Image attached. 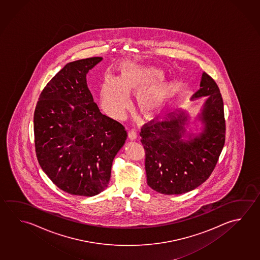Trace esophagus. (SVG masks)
I'll return each instance as SVG.
<instances>
[{"label":"esophagus","mask_w":260,"mask_h":260,"mask_svg":"<svg viewBox=\"0 0 260 260\" xmlns=\"http://www.w3.org/2000/svg\"><path fill=\"white\" fill-rule=\"evenodd\" d=\"M128 138H129V140H132V141H134V140H136L137 139V132L136 129H134V128H132V129H129L128 131Z\"/></svg>","instance_id":"1"}]
</instances>
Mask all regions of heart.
<instances>
[{
  "mask_svg": "<svg viewBox=\"0 0 260 260\" xmlns=\"http://www.w3.org/2000/svg\"><path fill=\"white\" fill-rule=\"evenodd\" d=\"M164 77V71L156 67L124 63L119 68L117 78L107 74L103 78L101 87L103 109L111 116H119L128 106V94L136 92L140 113L145 118L154 116L161 109L173 86L170 80L158 81Z\"/></svg>",
  "mask_w": 260,
  "mask_h": 260,
  "instance_id": "heart-1",
  "label": "heart"
}]
</instances>
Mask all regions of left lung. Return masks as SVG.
<instances>
[{
    "instance_id": "left-lung-1",
    "label": "left lung",
    "mask_w": 260,
    "mask_h": 260,
    "mask_svg": "<svg viewBox=\"0 0 260 260\" xmlns=\"http://www.w3.org/2000/svg\"><path fill=\"white\" fill-rule=\"evenodd\" d=\"M203 96L206 98L196 118L202 124L199 133L187 132L190 116L182 110L141 128L147 183L154 191L182 194L201 185L214 171L224 145L225 121L218 86L205 72L191 101Z\"/></svg>"
}]
</instances>
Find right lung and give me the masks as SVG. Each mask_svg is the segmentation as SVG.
Here are the masks:
<instances>
[{"instance_id": "obj_1", "label": "right lung", "mask_w": 260, "mask_h": 260, "mask_svg": "<svg viewBox=\"0 0 260 260\" xmlns=\"http://www.w3.org/2000/svg\"><path fill=\"white\" fill-rule=\"evenodd\" d=\"M102 59L66 64L43 89L34 114L38 162L56 186L74 196L105 190L128 136L122 124L101 113L87 87V74Z\"/></svg>"}]
</instances>
